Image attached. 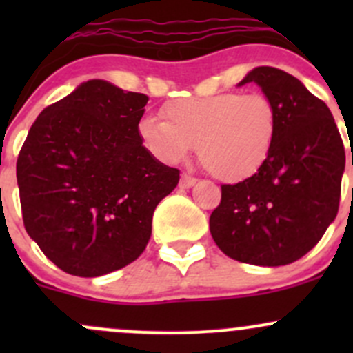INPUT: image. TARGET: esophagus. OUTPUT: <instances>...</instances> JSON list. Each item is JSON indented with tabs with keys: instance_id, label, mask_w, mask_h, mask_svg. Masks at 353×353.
Segmentation results:
<instances>
[{
	"instance_id": "obj_1",
	"label": "esophagus",
	"mask_w": 353,
	"mask_h": 353,
	"mask_svg": "<svg viewBox=\"0 0 353 353\" xmlns=\"http://www.w3.org/2000/svg\"><path fill=\"white\" fill-rule=\"evenodd\" d=\"M194 184H196V179L191 176H188V174H183L179 179V188L181 190H188V188H193Z\"/></svg>"
}]
</instances>
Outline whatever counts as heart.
<instances>
[{
  "mask_svg": "<svg viewBox=\"0 0 353 353\" xmlns=\"http://www.w3.org/2000/svg\"><path fill=\"white\" fill-rule=\"evenodd\" d=\"M165 121L147 116L138 134L152 155L177 163L193 152L212 174L227 183L254 176L272 155L279 134V110L265 94L222 92L183 97L162 108Z\"/></svg>",
  "mask_w": 353,
  "mask_h": 353,
  "instance_id": "1",
  "label": "heart"
}]
</instances>
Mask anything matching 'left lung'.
Listing matches in <instances>:
<instances>
[{
    "instance_id": "left-lung-1",
    "label": "left lung",
    "mask_w": 353,
    "mask_h": 353,
    "mask_svg": "<svg viewBox=\"0 0 353 353\" xmlns=\"http://www.w3.org/2000/svg\"><path fill=\"white\" fill-rule=\"evenodd\" d=\"M251 81L276 105L279 134L254 176L223 184L210 232L229 258L282 266L307 254L336 216L345 147L328 105L297 78L258 66L239 85Z\"/></svg>"
}]
</instances>
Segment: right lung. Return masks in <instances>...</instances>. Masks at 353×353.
<instances>
[{
    "label": "right lung",
    "mask_w": 353,
    "mask_h": 353,
    "mask_svg": "<svg viewBox=\"0 0 353 353\" xmlns=\"http://www.w3.org/2000/svg\"><path fill=\"white\" fill-rule=\"evenodd\" d=\"M148 97L88 80L48 105L17 160L23 225L63 272L101 276L133 263L160 199L179 183L143 147Z\"/></svg>",
    "instance_id": "1"
}]
</instances>
